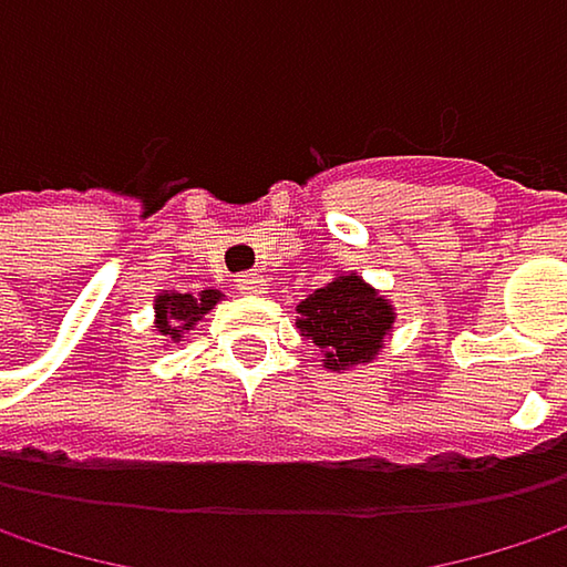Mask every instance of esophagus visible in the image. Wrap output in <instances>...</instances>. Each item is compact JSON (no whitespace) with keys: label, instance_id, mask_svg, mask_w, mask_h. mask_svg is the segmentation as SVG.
Instances as JSON below:
<instances>
[{"label":"esophagus","instance_id":"esophagus-1","mask_svg":"<svg viewBox=\"0 0 567 567\" xmlns=\"http://www.w3.org/2000/svg\"><path fill=\"white\" fill-rule=\"evenodd\" d=\"M236 288H239L243 295H259V291L266 288V279H262L259 272H243V276L236 279Z\"/></svg>","mask_w":567,"mask_h":567}]
</instances>
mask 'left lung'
Here are the masks:
<instances>
[{"instance_id":"left-lung-1","label":"left lung","mask_w":567,"mask_h":567,"mask_svg":"<svg viewBox=\"0 0 567 567\" xmlns=\"http://www.w3.org/2000/svg\"><path fill=\"white\" fill-rule=\"evenodd\" d=\"M298 328L318 351L331 371H344L354 364L374 361L384 348V334L394 324V308L381 298L361 276H338L324 288H315L298 305Z\"/></svg>"}]
</instances>
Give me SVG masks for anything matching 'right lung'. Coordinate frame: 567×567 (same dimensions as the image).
<instances>
[{"mask_svg":"<svg viewBox=\"0 0 567 567\" xmlns=\"http://www.w3.org/2000/svg\"><path fill=\"white\" fill-rule=\"evenodd\" d=\"M223 295L216 288L203 291V295H179V291H171V295H157V331L167 334L171 341H179L183 331H189Z\"/></svg>","mask_w":567,"mask_h":567,"instance_id":"1","label":"right lung"}]
</instances>
